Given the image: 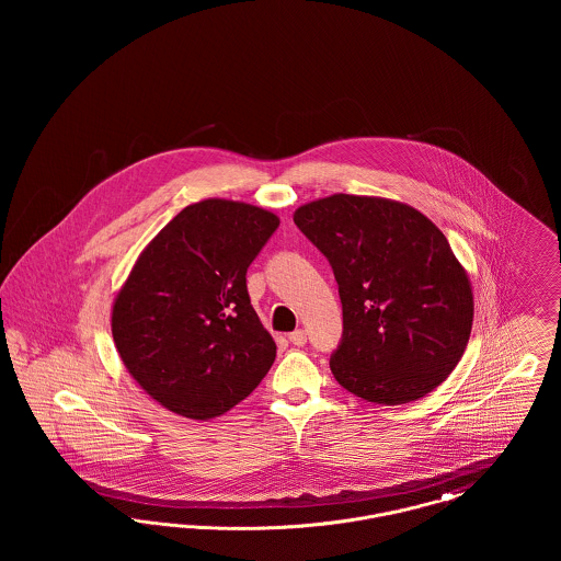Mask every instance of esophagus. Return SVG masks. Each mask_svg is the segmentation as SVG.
Listing matches in <instances>:
<instances>
[{
	"mask_svg": "<svg viewBox=\"0 0 561 561\" xmlns=\"http://www.w3.org/2000/svg\"><path fill=\"white\" fill-rule=\"evenodd\" d=\"M288 339H290V343L296 345V347H305V343H307V332H305V330H294Z\"/></svg>",
	"mask_w": 561,
	"mask_h": 561,
	"instance_id": "1",
	"label": "esophagus"
}]
</instances>
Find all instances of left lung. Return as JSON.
<instances>
[{
	"label": "left lung",
	"mask_w": 561,
	"mask_h": 561,
	"mask_svg": "<svg viewBox=\"0 0 561 561\" xmlns=\"http://www.w3.org/2000/svg\"><path fill=\"white\" fill-rule=\"evenodd\" d=\"M328 259L343 305L330 370L353 396L400 405L442 385L473 323L471 284L427 216L391 199L332 195L294 213Z\"/></svg>",
	"instance_id": "1"
}]
</instances>
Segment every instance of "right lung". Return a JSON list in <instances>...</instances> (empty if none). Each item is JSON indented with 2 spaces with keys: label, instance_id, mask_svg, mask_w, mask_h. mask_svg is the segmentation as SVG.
<instances>
[{
  "label": "right lung",
  "instance_id": "obj_1",
  "mask_svg": "<svg viewBox=\"0 0 561 561\" xmlns=\"http://www.w3.org/2000/svg\"><path fill=\"white\" fill-rule=\"evenodd\" d=\"M279 218L204 199L176 214L136 261L111 316L136 382L170 412L206 421L245 400L275 362L245 273Z\"/></svg>",
  "mask_w": 561,
  "mask_h": 561
}]
</instances>
